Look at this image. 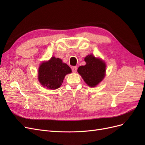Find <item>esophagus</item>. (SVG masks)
Wrapping results in <instances>:
<instances>
[{"label":"esophagus","mask_w":145,"mask_h":145,"mask_svg":"<svg viewBox=\"0 0 145 145\" xmlns=\"http://www.w3.org/2000/svg\"><path fill=\"white\" fill-rule=\"evenodd\" d=\"M77 70V67H73L72 68V71L73 72H76Z\"/></svg>","instance_id":"esophagus-1"}]
</instances>
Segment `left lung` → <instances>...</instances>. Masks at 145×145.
<instances>
[{"label":"left lung","instance_id":"1","mask_svg":"<svg viewBox=\"0 0 145 145\" xmlns=\"http://www.w3.org/2000/svg\"><path fill=\"white\" fill-rule=\"evenodd\" d=\"M85 61L86 65L78 67L77 72L88 85L95 87L105 76L106 64L102 59L96 58L92 54L88 55Z\"/></svg>","mask_w":145,"mask_h":145}]
</instances>
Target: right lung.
<instances>
[{"mask_svg":"<svg viewBox=\"0 0 145 145\" xmlns=\"http://www.w3.org/2000/svg\"><path fill=\"white\" fill-rule=\"evenodd\" d=\"M71 72L69 66L59 58L52 57L42 62L39 68L38 79L40 84L48 89H56L62 85L65 76Z\"/></svg>","mask_w":145,"mask_h":145,"instance_id":"add662e5","label":"right lung"}]
</instances>
